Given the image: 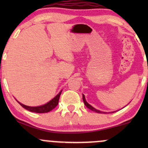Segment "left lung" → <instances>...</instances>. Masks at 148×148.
<instances>
[{"label":"left lung","instance_id":"obj_1","mask_svg":"<svg viewBox=\"0 0 148 148\" xmlns=\"http://www.w3.org/2000/svg\"><path fill=\"white\" fill-rule=\"evenodd\" d=\"M83 100H84V104L86 105V107H87V108H89L90 110H91V111H93L96 112V113H106V112L100 111H99V110H97V109H96V108H95L94 107H92V106L91 105H90L89 103H88L87 102V101H86V98H85V96H84V95H83ZM111 113H113V112H111Z\"/></svg>","mask_w":148,"mask_h":148}]
</instances>
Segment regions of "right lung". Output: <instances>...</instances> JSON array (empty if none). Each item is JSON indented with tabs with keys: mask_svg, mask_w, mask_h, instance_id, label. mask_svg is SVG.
<instances>
[{
	"mask_svg": "<svg viewBox=\"0 0 148 148\" xmlns=\"http://www.w3.org/2000/svg\"><path fill=\"white\" fill-rule=\"evenodd\" d=\"M62 92V90H61L58 94L53 99H52L51 101H49L48 103H45V104L42 105V106H25V105L23 104V103H20L19 101H18V103H19L21 106L23 107V108H25L28 111L34 112V113H48V112L51 111V110L53 109L56 106H57L58 103L59 98H60V94Z\"/></svg>",
	"mask_w": 148,
	"mask_h": 148,
	"instance_id": "1",
	"label": "right lung"
}]
</instances>
